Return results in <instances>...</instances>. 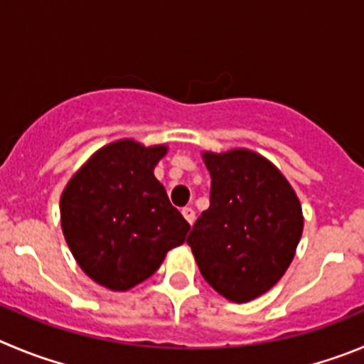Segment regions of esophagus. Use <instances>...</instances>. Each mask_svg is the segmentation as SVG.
<instances>
[{
    "instance_id": "34e87169",
    "label": "esophagus",
    "mask_w": 364,
    "mask_h": 364,
    "mask_svg": "<svg viewBox=\"0 0 364 364\" xmlns=\"http://www.w3.org/2000/svg\"><path fill=\"white\" fill-rule=\"evenodd\" d=\"M181 213H183V217H185V219L188 220L190 224H192L193 220H196V212H193L192 206H185V208L181 210Z\"/></svg>"
}]
</instances>
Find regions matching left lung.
<instances>
[{
    "label": "left lung",
    "instance_id": "left-lung-1",
    "mask_svg": "<svg viewBox=\"0 0 364 364\" xmlns=\"http://www.w3.org/2000/svg\"><path fill=\"white\" fill-rule=\"evenodd\" d=\"M203 159L212 178L210 206L186 242L213 289L244 304L289 267L304 232L301 206L289 181L257 152H205Z\"/></svg>",
    "mask_w": 364,
    "mask_h": 364
}]
</instances>
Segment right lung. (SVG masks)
I'll list each match as a JSON object with an SVG mask.
<instances>
[{
	"instance_id": "obj_1",
	"label": "right lung",
	"mask_w": 364,
	"mask_h": 364,
	"mask_svg": "<svg viewBox=\"0 0 364 364\" xmlns=\"http://www.w3.org/2000/svg\"><path fill=\"white\" fill-rule=\"evenodd\" d=\"M165 145L118 140L95 152L60 196V226L84 273L127 291L156 273L190 224L171 205L154 166Z\"/></svg>"
}]
</instances>
